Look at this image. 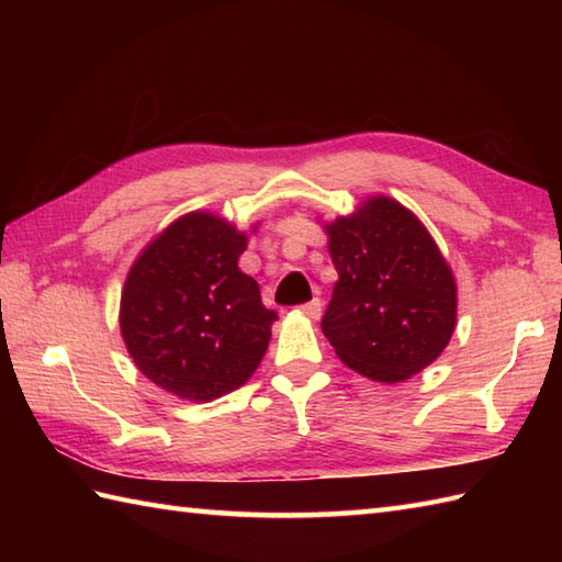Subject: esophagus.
<instances>
[{
	"label": "esophagus",
	"mask_w": 562,
	"mask_h": 562,
	"mask_svg": "<svg viewBox=\"0 0 562 562\" xmlns=\"http://www.w3.org/2000/svg\"><path fill=\"white\" fill-rule=\"evenodd\" d=\"M302 312H304V316H308L312 321H318V316H321V312H324V302L318 300V296H314L312 302H306V304H302Z\"/></svg>",
	"instance_id": "esophagus-1"
}]
</instances>
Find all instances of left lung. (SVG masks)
<instances>
[{
    "mask_svg": "<svg viewBox=\"0 0 562 562\" xmlns=\"http://www.w3.org/2000/svg\"><path fill=\"white\" fill-rule=\"evenodd\" d=\"M338 270L321 330L355 372L396 384L445 352L457 282L435 238L401 202L374 195L326 224Z\"/></svg>",
    "mask_w": 562,
    "mask_h": 562,
    "instance_id": "left-lung-1",
    "label": "left lung"
}]
</instances>
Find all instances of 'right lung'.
<instances>
[{
	"label": "right lung",
	"instance_id": "obj_1",
	"mask_svg": "<svg viewBox=\"0 0 562 562\" xmlns=\"http://www.w3.org/2000/svg\"><path fill=\"white\" fill-rule=\"evenodd\" d=\"M246 234L190 212L154 238L130 268L121 333L137 369L159 389L210 403L256 372L278 314L238 268Z\"/></svg>",
	"mask_w": 562,
	"mask_h": 562
}]
</instances>
